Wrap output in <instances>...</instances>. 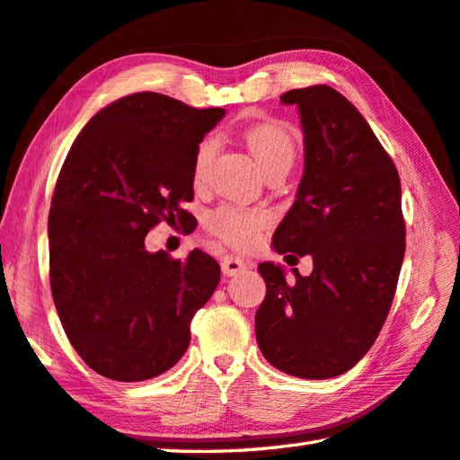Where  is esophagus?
Wrapping results in <instances>:
<instances>
[{
    "instance_id": "34e87169",
    "label": "esophagus",
    "mask_w": 460,
    "mask_h": 460,
    "mask_svg": "<svg viewBox=\"0 0 460 460\" xmlns=\"http://www.w3.org/2000/svg\"><path fill=\"white\" fill-rule=\"evenodd\" d=\"M221 269H223L225 275L233 277V275H237V273H241V271H245L247 263H245V261H243L241 257L227 255V257H223V261H221Z\"/></svg>"
}]
</instances>
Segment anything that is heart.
Masks as SVG:
<instances>
[{
  "instance_id": "obj_1",
  "label": "heart",
  "mask_w": 460,
  "mask_h": 460,
  "mask_svg": "<svg viewBox=\"0 0 460 460\" xmlns=\"http://www.w3.org/2000/svg\"><path fill=\"white\" fill-rule=\"evenodd\" d=\"M245 141L263 171L283 164H293V135L281 123L263 121L251 125L245 131ZM215 153H217V139L215 137L203 139L197 147L193 157V181L197 185L207 179ZM267 223L269 215L263 211L245 209V207L237 205H221L207 217V229L231 247L249 249L255 245Z\"/></svg>"
}]
</instances>
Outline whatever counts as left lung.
Wrapping results in <instances>:
<instances>
[{"instance_id": "8db88e82", "label": "left lung", "mask_w": 460, "mask_h": 460, "mask_svg": "<svg viewBox=\"0 0 460 460\" xmlns=\"http://www.w3.org/2000/svg\"><path fill=\"white\" fill-rule=\"evenodd\" d=\"M281 102L299 107L305 171L273 247L311 255L313 273L293 269L289 283L283 267L259 265L267 295L257 343L279 371L331 379L361 361L389 314L404 257L401 179L365 117L332 87L291 89Z\"/></svg>"}]
</instances>
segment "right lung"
Here are the masks:
<instances>
[{
	"mask_svg": "<svg viewBox=\"0 0 460 460\" xmlns=\"http://www.w3.org/2000/svg\"><path fill=\"white\" fill-rule=\"evenodd\" d=\"M223 115L133 93L97 111L63 161L48 219L51 295L69 343L107 379L169 371L219 283L205 251L183 261L149 253L146 235L189 219L195 151Z\"/></svg>",
	"mask_w": 460,
	"mask_h": 460,
	"instance_id": "add662e5",
	"label": "right lung"
}]
</instances>
